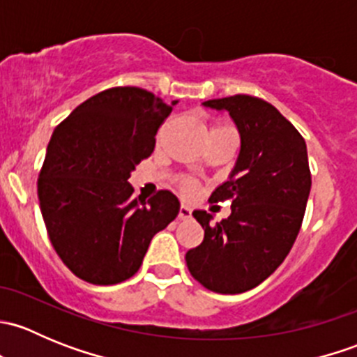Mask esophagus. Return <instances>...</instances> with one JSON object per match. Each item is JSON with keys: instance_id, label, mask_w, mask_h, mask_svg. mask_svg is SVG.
Instances as JSON below:
<instances>
[{"instance_id": "obj_1", "label": "esophagus", "mask_w": 357, "mask_h": 357, "mask_svg": "<svg viewBox=\"0 0 357 357\" xmlns=\"http://www.w3.org/2000/svg\"><path fill=\"white\" fill-rule=\"evenodd\" d=\"M178 218H179V219H188V218H192V208H190L188 205L183 204L181 207H179Z\"/></svg>"}]
</instances>
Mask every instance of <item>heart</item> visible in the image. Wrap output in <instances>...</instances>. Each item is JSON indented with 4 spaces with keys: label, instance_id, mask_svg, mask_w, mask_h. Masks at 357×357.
I'll return each instance as SVG.
<instances>
[{
    "label": "heart",
    "instance_id": "obj_1",
    "mask_svg": "<svg viewBox=\"0 0 357 357\" xmlns=\"http://www.w3.org/2000/svg\"><path fill=\"white\" fill-rule=\"evenodd\" d=\"M222 128H225V126H214L212 131H215V129H222ZM179 190H181L183 195L193 197L197 192H199V185H197L193 179H183V181L179 183Z\"/></svg>",
    "mask_w": 357,
    "mask_h": 357
}]
</instances>
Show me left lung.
I'll return each mask as SVG.
<instances>
[{
	"label": "left lung",
	"instance_id": "left-lung-1",
	"mask_svg": "<svg viewBox=\"0 0 357 357\" xmlns=\"http://www.w3.org/2000/svg\"><path fill=\"white\" fill-rule=\"evenodd\" d=\"M204 105L229 112L242 145L229 179L211 195V202L231 200V214L211 225V214L193 211L205 235L186 252V266L205 289L242 294L273 275L297 238L311 192L307 149L264 100L235 95Z\"/></svg>",
	"mask_w": 357,
	"mask_h": 357
}]
</instances>
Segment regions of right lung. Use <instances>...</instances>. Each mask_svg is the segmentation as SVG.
<instances>
[{"instance_id": "1", "label": "right lung", "mask_w": 357, "mask_h": 357, "mask_svg": "<svg viewBox=\"0 0 357 357\" xmlns=\"http://www.w3.org/2000/svg\"><path fill=\"white\" fill-rule=\"evenodd\" d=\"M124 86L91 96L56 126L38 179L52 245L63 264L93 285H115L142 266L153 235L179 214L160 190L132 199L128 179L152 155L155 135L176 105Z\"/></svg>"}]
</instances>
